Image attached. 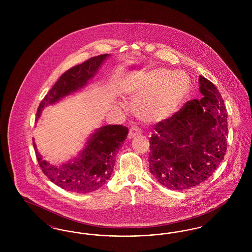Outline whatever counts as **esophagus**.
Instances as JSON below:
<instances>
[{
	"label": "esophagus",
	"instance_id": "obj_1",
	"mask_svg": "<svg viewBox=\"0 0 252 252\" xmlns=\"http://www.w3.org/2000/svg\"><path fill=\"white\" fill-rule=\"evenodd\" d=\"M141 134V130L138 128V127H135L133 126L130 129H129V133H128V139H132L138 135Z\"/></svg>",
	"mask_w": 252,
	"mask_h": 252
}]
</instances>
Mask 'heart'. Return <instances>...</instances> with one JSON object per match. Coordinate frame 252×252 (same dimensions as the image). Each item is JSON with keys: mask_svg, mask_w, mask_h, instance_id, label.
Instances as JSON below:
<instances>
[{"mask_svg": "<svg viewBox=\"0 0 252 252\" xmlns=\"http://www.w3.org/2000/svg\"><path fill=\"white\" fill-rule=\"evenodd\" d=\"M121 93L135 99V113L144 121L162 120L172 115L190 90L189 77L166 69L133 72L120 86Z\"/></svg>", "mask_w": 252, "mask_h": 252, "instance_id": "obj_1", "label": "heart"}]
</instances>
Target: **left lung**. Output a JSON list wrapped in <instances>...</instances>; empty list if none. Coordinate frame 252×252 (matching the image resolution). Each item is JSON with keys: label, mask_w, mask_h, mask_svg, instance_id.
Listing matches in <instances>:
<instances>
[{"label": "left lung", "mask_w": 252, "mask_h": 252, "mask_svg": "<svg viewBox=\"0 0 252 252\" xmlns=\"http://www.w3.org/2000/svg\"><path fill=\"white\" fill-rule=\"evenodd\" d=\"M200 100L188 101L170 118L158 122L150 138L149 170L170 190L194 187L216 171L227 151L228 113L222 96L199 75Z\"/></svg>", "instance_id": "8db88e82"}]
</instances>
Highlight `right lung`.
<instances>
[{"label":"right lung","instance_id":"add662e5","mask_svg":"<svg viewBox=\"0 0 252 252\" xmlns=\"http://www.w3.org/2000/svg\"><path fill=\"white\" fill-rule=\"evenodd\" d=\"M109 55H100L86 60L82 64L64 72L40 102L36 119L43 108L59 102L82 89L96 74ZM128 134V128L121 125L101 126L88 139L78 156L60 166L50 164L43 159L33 141L38 164L44 175L60 188L77 193L94 192L108 181L115 164V156L119 152Z\"/></svg>","mask_w":252,"mask_h":252}]
</instances>
